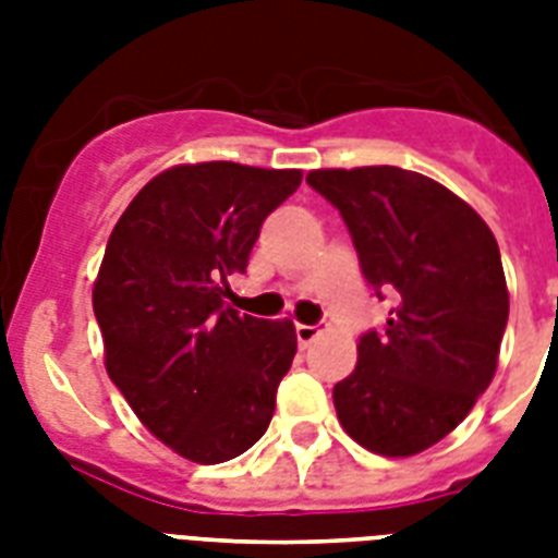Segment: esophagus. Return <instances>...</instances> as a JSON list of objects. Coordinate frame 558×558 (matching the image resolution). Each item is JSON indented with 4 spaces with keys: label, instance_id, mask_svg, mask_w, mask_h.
Listing matches in <instances>:
<instances>
[{
    "label": "esophagus",
    "instance_id": "esophagus-1",
    "mask_svg": "<svg viewBox=\"0 0 558 558\" xmlns=\"http://www.w3.org/2000/svg\"><path fill=\"white\" fill-rule=\"evenodd\" d=\"M295 336H298V344H301V348H306V344H313L315 336H318V327H310V324H298Z\"/></svg>",
    "mask_w": 558,
    "mask_h": 558
}]
</instances>
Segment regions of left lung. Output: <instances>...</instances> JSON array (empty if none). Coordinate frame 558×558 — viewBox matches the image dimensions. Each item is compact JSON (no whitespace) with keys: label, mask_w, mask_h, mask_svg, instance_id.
Listing matches in <instances>:
<instances>
[{"label":"left lung","mask_w":558,"mask_h":558,"mask_svg":"<svg viewBox=\"0 0 558 558\" xmlns=\"http://www.w3.org/2000/svg\"><path fill=\"white\" fill-rule=\"evenodd\" d=\"M306 182L341 210L376 295L393 298L385 332L359 339L356 371L332 388L341 428L373 454H420L463 423L498 367L510 292L495 234L414 170L324 168Z\"/></svg>","instance_id":"left-lung-1"}]
</instances>
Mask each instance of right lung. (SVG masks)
<instances>
[{"label":"right lung","mask_w":558,"mask_h":558,"mask_svg":"<svg viewBox=\"0 0 558 558\" xmlns=\"http://www.w3.org/2000/svg\"><path fill=\"white\" fill-rule=\"evenodd\" d=\"M301 179L236 161L177 165L135 193L109 234L92 287L104 365L179 458L226 463L269 428L295 324L236 313L228 278L245 271L263 219Z\"/></svg>","instance_id":"1"}]
</instances>
